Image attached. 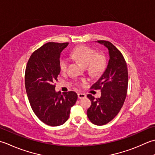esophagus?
Wrapping results in <instances>:
<instances>
[{"instance_id":"34e87169","label":"esophagus","mask_w":155,"mask_h":155,"mask_svg":"<svg viewBox=\"0 0 155 155\" xmlns=\"http://www.w3.org/2000/svg\"><path fill=\"white\" fill-rule=\"evenodd\" d=\"M78 96L80 99H81V98H85V97H86V95L85 94H82V93H78Z\"/></svg>"}]
</instances>
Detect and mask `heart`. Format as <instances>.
Here are the masks:
<instances>
[{"label": "heart", "mask_w": 155, "mask_h": 155, "mask_svg": "<svg viewBox=\"0 0 155 155\" xmlns=\"http://www.w3.org/2000/svg\"><path fill=\"white\" fill-rule=\"evenodd\" d=\"M70 56L75 60L80 61L94 74L100 73L106 66V58L102 54H96L94 49L86 45H81L74 49L70 53ZM69 64L68 59L65 58L60 59L59 66L61 71H65ZM86 80H82L80 84H84Z\"/></svg>", "instance_id": "b5f03b06"}]
</instances>
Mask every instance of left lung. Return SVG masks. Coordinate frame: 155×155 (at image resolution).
<instances>
[{"label":"left lung","instance_id":"1","mask_svg":"<svg viewBox=\"0 0 155 155\" xmlns=\"http://www.w3.org/2000/svg\"><path fill=\"white\" fill-rule=\"evenodd\" d=\"M108 49L110 59L102 75L91 89L100 90L101 97L87 96L91 102L87 115L93 124L104 125L114 118L124 104L128 90V75L125 59L121 52L109 41H97Z\"/></svg>","mask_w":155,"mask_h":155}]
</instances>
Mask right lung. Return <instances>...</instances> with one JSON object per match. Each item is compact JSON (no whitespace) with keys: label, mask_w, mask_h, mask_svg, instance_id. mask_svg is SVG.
Masks as SVG:
<instances>
[{"label":"right lung","mask_w":155,"mask_h":155,"mask_svg":"<svg viewBox=\"0 0 155 155\" xmlns=\"http://www.w3.org/2000/svg\"><path fill=\"white\" fill-rule=\"evenodd\" d=\"M68 44H45L32 53L25 69V88L31 108L41 121L51 126L62 125L68 120L78 99L75 91L61 94L55 89L61 71L60 55Z\"/></svg>","instance_id":"right-lung-1"}]
</instances>
